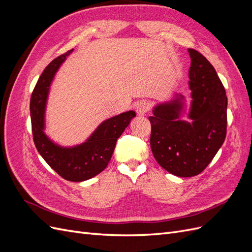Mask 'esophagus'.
<instances>
[{
	"label": "esophagus",
	"instance_id": "34e87169",
	"mask_svg": "<svg viewBox=\"0 0 252 252\" xmlns=\"http://www.w3.org/2000/svg\"><path fill=\"white\" fill-rule=\"evenodd\" d=\"M149 109V104L146 101H140L135 104V111L140 117H144Z\"/></svg>",
	"mask_w": 252,
	"mask_h": 252
}]
</instances>
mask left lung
Here are the masks:
<instances>
[{
    "mask_svg": "<svg viewBox=\"0 0 252 252\" xmlns=\"http://www.w3.org/2000/svg\"><path fill=\"white\" fill-rule=\"evenodd\" d=\"M189 88L191 102L186 113L185 95L173 93L158 103L149 117L150 147L157 162L165 170L181 178L201 173L215 158L226 138L227 96L222 82L209 61L194 49Z\"/></svg>",
    "mask_w": 252,
    "mask_h": 252,
    "instance_id": "obj_1",
    "label": "left lung"
}]
</instances>
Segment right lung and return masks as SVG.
<instances>
[{"mask_svg":"<svg viewBox=\"0 0 252 252\" xmlns=\"http://www.w3.org/2000/svg\"><path fill=\"white\" fill-rule=\"evenodd\" d=\"M72 51L58 57L45 68L30 100V118L34 145L46 163L63 179L83 182L93 179L107 167L118 139L136 114L129 110L103 121L85 141L73 146L53 142L45 132L48 95L56 73Z\"/></svg>","mask_w":252,"mask_h":252,"instance_id":"add662e5","label":"right lung"}]
</instances>
